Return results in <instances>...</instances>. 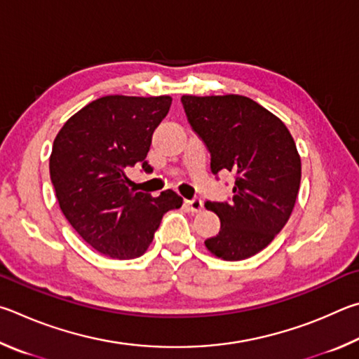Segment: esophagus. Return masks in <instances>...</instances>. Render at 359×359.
Returning <instances> with one entry per match:
<instances>
[{"mask_svg":"<svg viewBox=\"0 0 359 359\" xmlns=\"http://www.w3.org/2000/svg\"><path fill=\"white\" fill-rule=\"evenodd\" d=\"M186 205L189 206V210L192 212H200L203 210V202L200 198H194V200H186Z\"/></svg>","mask_w":359,"mask_h":359,"instance_id":"34e87169","label":"esophagus"}]
</instances>
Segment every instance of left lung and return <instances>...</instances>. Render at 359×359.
Segmentation results:
<instances>
[{
    "label": "left lung",
    "instance_id": "1",
    "mask_svg": "<svg viewBox=\"0 0 359 359\" xmlns=\"http://www.w3.org/2000/svg\"><path fill=\"white\" fill-rule=\"evenodd\" d=\"M187 121L211 153V172L235 175L230 203L206 202L221 219L206 249L227 262L265 249L290 217L301 181V157L287 126L238 94L181 97Z\"/></svg>",
    "mask_w": 359,
    "mask_h": 359
}]
</instances>
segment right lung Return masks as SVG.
I'll return each instance as SVG.
<instances>
[{
	"mask_svg": "<svg viewBox=\"0 0 359 359\" xmlns=\"http://www.w3.org/2000/svg\"><path fill=\"white\" fill-rule=\"evenodd\" d=\"M172 105L170 96H104L67 119L55 137L50 180L67 222L99 254L128 260L149 248L162 216L183 198L138 192L126 172L144 161L151 137Z\"/></svg>",
	"mask_w": 359,
	"mask_h": 359,
	"instance_id": "add662e5",
	"label": "right lung"
}]
</instances>
